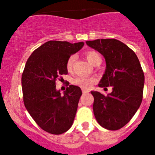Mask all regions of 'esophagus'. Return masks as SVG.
<instances>
[{"instance_id": "obj_1", "label": "esophagus", "mask_w": 155, "mask_h": 155, "mask_svg": "<svg viewBox=\"0 0 155 155\" xmlns=\"http://www.w3.org/2000/svg\"><path fill=\"white\" fill-rule=\"evenodd\" d=\"M82 92H83V94H86V93L89 92V91H86V90H82Z\"/></svg>"}]
</instances>
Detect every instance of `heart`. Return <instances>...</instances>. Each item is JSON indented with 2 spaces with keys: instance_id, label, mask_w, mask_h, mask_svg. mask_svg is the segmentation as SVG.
I'll return each mask as SVG.
<instances>
[{
  "instance_id": "obj_1",
  "label": "heart",
  "mask_w": 155,
  "mask_h": 155,
  "mask_svg": "<svg viewBox=\"0 0 155 155\" xmlns=\"http://www.w3.org/2000/svg\"><path fill=\"white\" fill-rule=\"evenodd\" d=\"M85 57L87 61L91 63L92 65H95L98 63L102 62V58L100 55L95 51H87L85 53ZM76 57L75 55H71L68 58L67 64H66V68L68 71H71L73 69V67L74 65ZM72 83L74 85L81 87L83 89H89L90 87L95 83V79L93 78H87V77H77L72 80Z\"/></svg>"
}]
</instances>
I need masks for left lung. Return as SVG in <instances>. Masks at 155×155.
<instances>
[{
	"label": "left lung",
	"instance_id": "8db88e82",
	"mask_svg": "<svg viewBox=\"0 0 155 155\" xmlns=\"http://www.w3.org/2000/svg\"><path fill=\"white\" fill-rule=\"evenodd\" d=\"M87 46L103 55L106 69L98 86H112L104 95L91 91L93 112L98 124L109 130L124 127L136 113L143 98L144 74L137 57L124 42L115 39L87 41Z\"/></svg>",
	"mask_w": 155,
	"mask_h": 155
}]
</instances>
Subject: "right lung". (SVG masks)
<instances>
[{
    "label": "right lung",
    "instance_id": "1",
    "mask_svg": "<svg viewBox=\"0 0 155 155\" xmlns=\"http://www.w3.org/2000/svg\"><path fill=\"white\" fill-rule=\"evenodd\" d=\"M84 42L48 41L28 57L21 75L23 102L27 111L41 129L61 134L73 124L82 91L70 85L61 95L56 81L68 74L66 64Z\"/></svg>",
    "mask_w": 155,
    "mask_h": 155
}]
</instances>
